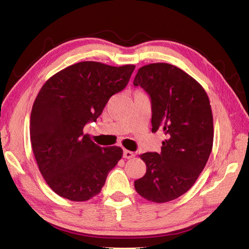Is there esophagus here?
Wrapping results in <instances>:
<instances>
[{"mask_svg":"<svg viewBox=\"0 0 249 249\" xmlns=\"http://www.w3.org/2000/svg\"><path fill=\"white\" fill-rule=\"evenodd\" d=\"M134 156H135L134 153H132V151H130V150L124 151V158H125V159H131V158H133Z\"/></svg>","mask_w":249,"mask_h":249,"instance_id":"obj_1","label":"esophagus"}]
</instances>
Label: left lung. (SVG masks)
<instances>
[{
    "mask_svg": "<svg viewBox=\"0 0 249 249\" xmlns=\"http://www.w3.org/2000/svg\"><path fill=\"white\" fill-rule=\"evenodd\" d=\"M133 85L151 100V131L166 139L161 153H145L146 174L134 181L144 199L156 203L175 200L188 191L206 165L214 140L210 99L202 86L169 63L139 69Z\"/></svg>",
    "mask_w": 249,
    "mask_h": 249,
    "instance_id": "left-lung-1",
    "label": "left lung"
}]
</instances>
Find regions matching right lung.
I'll use <instances>...</instances> for the list:
<instances>
[{
    "label": "right lung",
    "instance_id": "right-lung-1",
    "mask_svg": "<svg viewBox=\"0 0 249 249\" xmlns=\"http://www.w3.org/2000/svg\"><path fill=\"white\" fill-rule=\"evenodd\" d=\"M135 65L78 62L52 76L40 88L30 119L37 166L58 196L76 202L100 194L109 171L123 157L120 147H101L84 134L109 98L128 85Z\"/></svg>",
    "mask_w": 249,
    "mask_h": 249
}]
</instances>
